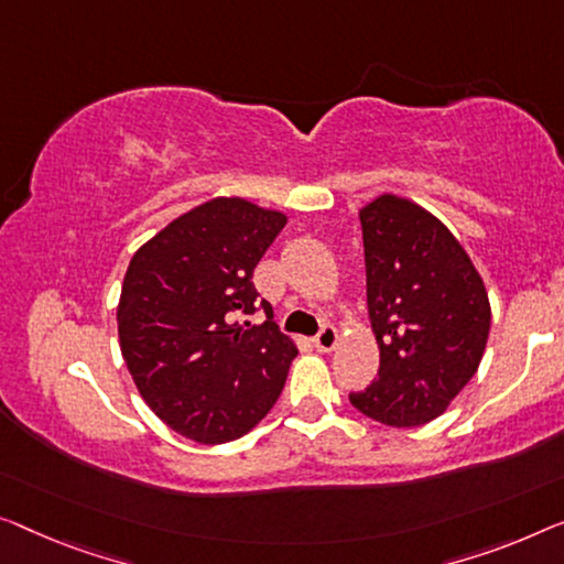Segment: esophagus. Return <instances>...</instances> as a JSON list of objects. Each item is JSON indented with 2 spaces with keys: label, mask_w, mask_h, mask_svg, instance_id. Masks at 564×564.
Masks as SVG:
<instances>
[{
  "label": "esophagus",
  "mask_w": 564,
  "mask_h": 564,
  "mask_svg": "<svg viewBox=\"0 0 564 564\" xmlns=\"http://www.w3.org/2000/svg\"><path fill=\"white\" fill-rule=\"evenodd\" d=\"M314 347L318 351H332L336 347V329L332 324H324L322 329H318V334L314 336Z\"/></svg>",
  "instance_id": "1"
}]
</instances>
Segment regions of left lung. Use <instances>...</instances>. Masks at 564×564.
<instances>
[{
  "mask_svg": "<svg viewBox=\"0 0 564 564\" xmlns=\"http://www.w3.org/2000/svg\"><path fill=\"white\" fill-rule=\"evenodd\" d=\"M359 223L380 369L349 402L382 425L417 427L476 375L489 339V296L460 242L423 207L382 195Z\"/></svg>",
  "mask_w": 564,
  "mask_h": 564,
  "instance_id": "8db88e82",
  "label": "left lung"
}]
</instances>
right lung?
<instances>
[{
  "label": "right lung",
  "instance_id": "1",
  "mask_svg": "<svg viewBox=\"0 0 564 564\" xmlns=\"http://www.w3.org/2000/svg\"><path fill=\"white\" fill-rule=\"evenodd\" d=\"M283 225L273 209L217 197L131 258L119 304L123 359L149 408L184 438H240L279 400L296 347L253 271ZM256 310L267 314L258 327L247 322Z\"/></svg>",
  "mask_w": 564,
  "mask_h": 564
}]
</instances>
